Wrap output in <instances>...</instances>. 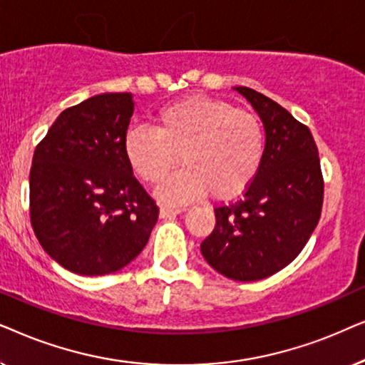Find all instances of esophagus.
<instances>
[{"label":"esophagus","instance_id":"obj_1","mask_svg":"<svg viewBox=\"0 0 365 365\" xmlns=\"http://www.w3.org/2000/svg\"><path fill=\"white\" fill-rule=\"evenodd\" d=\"M185 208H170V207H162L160 208V218H173L177 217L178 213H182Z\"/></svg>","mask_w":365,"mask_h":365}]
</instances>
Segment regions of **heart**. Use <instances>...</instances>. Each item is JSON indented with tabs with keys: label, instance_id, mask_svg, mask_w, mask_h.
Here are the masks:
<instances>
[{
	"label": "heart",
	"instance_id": "obj_1",
	"mask_svg": "<svg viewBox=\"0 0 365 365\" xmlns=\"http://www.w3.org/2000/svg\"><path fill=\"white\" fill-rule=\"evenodd\" d=\"M130 167L147 183H160L182 162L187 168L158 188L168 203L208 195L230 200L244 193L262 167L265 137L259 118L222 100L188 98L155 115L153 130L125 135Z\"/></svg>",
	"mask_w": 365,
	"mask_h": 365
}]
</instances>
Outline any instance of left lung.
Instances as JSON below:
<instances>
[{
  "label": "left lung",
  "mask_w": 365,
  "mask_h": 365,
  "mask_svg": "<svg viewBox=\"0 0 365 365\" xmlns=\"http://www.w3.org/2000/svg\"><path fill=\"white\" fill-rule=\"evenodd\" d=\"M265 128L262 167L240 200L215 207L200 250L218 274L252 282L287 267L317 227L324 202L319 150L309 126L259 91L237 86Z\"/></svg>",
  "instance_id": "8db88e82"
}]
</instances>
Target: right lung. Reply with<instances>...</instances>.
Returning <instances> with one entry per match:
<instances>
[{"label": "right lung", "mask_w": 365, "mask_h": 365, "mask_svg": "<svg viewBox=\"0 0 365 365\" xmlns=\"http://www.w3.org/2000/svg\"><path fill=\"white\" fill-rule=\"evenodd\" d=\"M132 93L70 106L36 145L30 217L43 250L78 275L123 269L145 249L158 207L133 177L123 140Z\"/></svg>", "instance_id": "right-lung-1"}]
</instances>
